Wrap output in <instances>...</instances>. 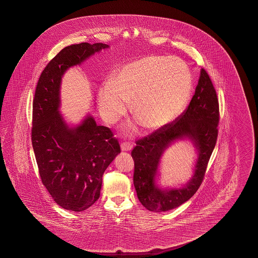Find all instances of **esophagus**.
<instances>
[{
  "instance_id": "1",
  "label": "esophagus",
  "mask_w": 258,
  "mask_h": 258,
  "mask_svg": "<svg viewBox=\"0 0 258 258\" xmlns=\"http://www.w3.org/2000/svg\"><path fill=\"white\" fill-rule=\"evenodd\" d=\"M121 148L122 151H129L133 148V144L129 142H122L121 144Z\"/></svg>"
}]
</instances>
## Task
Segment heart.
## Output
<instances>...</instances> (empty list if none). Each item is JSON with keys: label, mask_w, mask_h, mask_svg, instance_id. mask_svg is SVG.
I'll list each match as a JSON object with an SVG mask.
<instances>
[{"label": "heart", "mask_w": 258, "mask_h": 258, "mask_svg": "<svg viewBox=\"0 0 258 258\" xmlns=\"http://www.w3.org/2000/svg\"><path fill=\"white\" fill-rule=\"evenodd\" d=\"M192 75L179 58L148 56L122 66L113 82L99 92L100 115L115 123L132 102L133 114L147 130H157L174 120L186 104L192 90Z\"/></svg>", "instance_id": "obj_1"}]
</instances>
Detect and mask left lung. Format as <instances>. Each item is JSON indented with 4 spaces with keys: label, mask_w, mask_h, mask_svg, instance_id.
Returning a JSON list of instances; mask_svg holds the SVG:
<instances>
[{
    "label": "left lung",
    "mask_w": 258,
    "mask_h": 258,
    "mask_svg": "<svg viewBox=\"0 0 258 258\" xmlns=\"http://www.w3.org/2000/svg\"><path fill=\"white\" fill-rule=\"evenodd\" d=\"M219 121V99L209 74L203 68L186 110L174 121L137 140L132 150L134 185L137 198L146 209L154 212L176 209L197 192L217 142ZM183 138L190 139L198 149L194 176L182 188L160 189L155 185L154 178L161 156L171 142Z\"/></svg>",
    "instance_id": "1"
}]
</instances>
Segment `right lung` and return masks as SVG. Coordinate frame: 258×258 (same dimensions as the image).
<instances>
[{"instance_id":"obj_1","label":"right lung","mask_w":258,"mask_h":258,"mask_svg":"<svg viewBox=\"0 0 258 258\" xmlns=\"http://www.w3.org/2000/svg\"><path fill=\"white\" fill-rule=\"evenodd\" d=\"M107 44H74L60 50L44 68L33 99L31 139L44 186L56 204L75 212L84 211L99 198L102 176L121 152L109 127L98 125L88 115L69 127L59 113L62 75Z\"/></svg>"}]
</instances>
